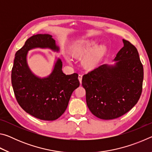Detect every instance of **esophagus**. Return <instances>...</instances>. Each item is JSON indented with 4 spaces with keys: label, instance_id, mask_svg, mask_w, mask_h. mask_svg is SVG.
<instances>
[{
    "label": "esophagus",
    "instance_id": "34e87169",
    "mask_svg": "<svg viewBox=\"0 0 152 152\" xmlns=\"http://www.w3.org/2000/svg\"><path fill=\"white\" fill-rule=\"evenodd\" d=\"M82 74H79V75H78V80H79L80 82V84L82 82Z\"/></svg>",
    "mask_w": 152,
    "mask_h": 152
}]
</instances>
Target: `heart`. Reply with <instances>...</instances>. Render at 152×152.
<instances>
[{"mask_svg":"<svg viewBox=\"0 0 152 152\" xmlns=\"http://www.w3.org/2000/svg\"><path fill=\"white\" fill-rule=\"evenodd\" d=\"M96 45V43L90 41H83L74 45L71 50L72 54L74 57H79L85 54L89 50ZM106 48L104 46H99L94 48L86 54L83 60V64L86 68L92 69L96 67L104 56Z\"/></svg>","mask_w":152,"mask_h":152,"instance_id":"b5f03b06","label":"heart"}]
</instances>
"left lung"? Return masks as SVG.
<instances>
[{
  "mask_svg": "<svg viewBox=\"0 0 152 152\" xmlns=\"http://www.w3.org/2000/svg\"><path fill=\"white\" fill-rule=\"evenodd\" d=\"M123 42L115 66H100L82 77L87 106L101 119L125 115L137 104L142 92L143 68L137 50L129 41Z\"/></svg>",
  "mask_w": 152,
  "mask_h": 152,
  "instance_id": "obj_1",
  "label": "left lung"
}]
</instances>
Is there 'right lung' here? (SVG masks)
Segmentation results:
<instances>
[{
  "instance_id": "obj_1",
  "label": "right lung",
  "mask_w": 152,
  "mask_h": 152,
  "mask_svg": "<svg viewBox=\"0 0 152 152\" xmlns=\"http://www.w3.org/2000/svg\"><path fill=\"white\" fill-rule=\"evenodd\" d=\"M50 48L58 51L55 40L49 34L33 35L15 53L11 82L15 98L25 112L44 121L58 119L65 112L73 91L80 86L78 74H64L58 59L48 78H39L31 73L26 60L33 48Z\"/></svg>"
}]
</instances>
